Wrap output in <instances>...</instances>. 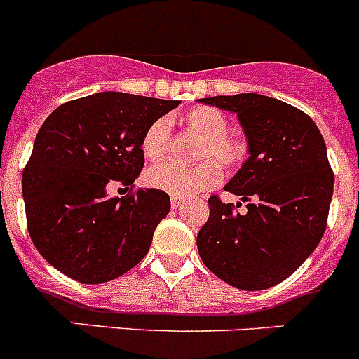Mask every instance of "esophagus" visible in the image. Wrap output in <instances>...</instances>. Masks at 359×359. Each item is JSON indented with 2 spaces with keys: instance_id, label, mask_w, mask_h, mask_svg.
Listing matches in <instances>:
<instances>
[{
  "instance_id": "34e87169",
  "label": "esophagus",
  "mask_w": 359,
  "mask_h": 359,
  "mask_svg": "<svg viewBox=\"0 0 359 359\" xmlns=\"http://www.w3.org/2000/svg\"><path fill=\"white\" fill-rule=\"evenodd\" d=\"M170 207H172V210H180V208L183 207V201H182V199L172 198V199H170Z\"/></svg>"
}]
</instances>
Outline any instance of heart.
I'll return each mask as SVG.
<instances>
[{"label":"heart","instance_id":"1","mask_svg":"<svg viewBox=\"0 0 359 359\" xmlns=\"http://www.w3.org/2000/svg\"><path fill=\"white\" fill-rule=\"evenodd\" d=\"M183 123L190 131L201 136L198 160H205L194 167L176 163H161L145 172V183L177 199L192 198L221 182V167H236L246 154V144L233 135H228V118L210 106L192 107L183 115ZM170 126L165 118H158L145 129L142 136V154L149 161L163 160L169 152Z\"/></svg>","mask_w":359,"mask_h":359}]
</instances>
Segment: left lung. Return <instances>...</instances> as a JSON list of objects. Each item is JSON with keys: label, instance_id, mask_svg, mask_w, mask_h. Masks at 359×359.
I'll return each mask as SVG.
<instances>
[{"label": "left lung", "instance_id": "8db88e82", "mask_svg": "<svg viewBox=\"0 0 359 359\" xmlns=\"http://www.w3.org/2000/svg\"><path fill=\"white\" fill-rule=\"evenodd\" d=\"M199 102L236 113L250 154L224 185L248 201L246 212L212 196L199 257L237 290H268L300 268L325 231L334 187L327 147L316 123L278 98L241 93Z\"/></svg>", "mask_w": 359, "mask_h": 359}]
</instances>
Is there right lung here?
Instances as JSON below:
<instances>
[{
    "label": "right lung",
    "instance_id": "obj_1",
    "mask_svg": "<svg viewBox=\"0 0 359 359\" xmlns=\"http://www.w3.org/2000/svg\"><path fill=\"white\" fill-rule=\"evenodd\" d=\"M180 100L102 91L57 107L44 120L23 170L28 233L61 273L102 284L147 255L152 233L169 214V194L129 189L144 169L142 136Z\"/></svg>",
    "mask_w": 359,
    "mask_h": 359
}]
</instances>
